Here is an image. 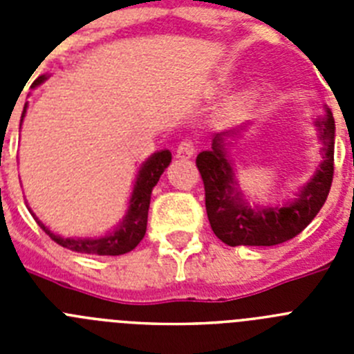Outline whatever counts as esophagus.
I'll return each instance as SVG.
<instances>
[{
	"instance_id": "34e87169",
	"label": "esophagus",
	"mask_w": 354,
	"mask_h": 354,
	"mask_svg": "<svg viewBox=\"0 0 354 354\" xmlns=\"http://www.w3.org/2000/svg\"><path fill=\"white\" fill-rule=\"evenodd\" d=\"M195 145H193V142H189V140H186V142H180L179 147H177V150H175V156L179 159H192L193 156H195Z\"/></svg>"
}]
</instances>
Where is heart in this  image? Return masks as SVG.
I'll return each mask as SVG.
<instances>
[{"mask_svg": "<svg viewBox=\"0 0 354 354\" xmlns=\"http://www.w3.org/2000/svg\"><path fill=\"white\" fill-rule=\"evenodd\" d=\"M252 99H253V90L245 88V90H241V92L234 93V95L230 97L228 106H230V109H239V108H243V106L248 104Z\"/></svg>", "mask_w": 354, "mask_h": 354, "instance_id": "obj_1", "label": "heart"}]
</instances>
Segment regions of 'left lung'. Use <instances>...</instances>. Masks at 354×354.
<instances>
[{"label":"left lung","mask_w":354,"mask_h":354,"mask_svg":"<svg viewBox=\"0 0 354 354\" xmlns=\"http://www.w3.org/2000/svg\"><path fill=\"white\" fill-rule=\"evenodd\" d=\"M314 120L323 143L321 161L314 175L303 184L294 198L282 205L250 204L236 177L234 142L248 126H237L212 136L211 149L196 156L205 187V209L212 232L228 246H274L298 236L324 205L333 180L335 120L326 104Z\"/></svg>","instance_id":"obj_1"}]
</instances>
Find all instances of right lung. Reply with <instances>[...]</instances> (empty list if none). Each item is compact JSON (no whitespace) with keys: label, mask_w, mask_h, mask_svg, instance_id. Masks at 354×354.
<instances>
[{"label":"right lung","mask_w":354,"mask_h":354,"mask_svg":"<svg viewBox=\"0 0 354 354\" xmlns=\"http://www.w3.org/2000/svg\"><path fill=\"white\" fill-rule=\"evenodd\" d=\"M48 74L37 77L33 83V88L42 84L48 80ZM28 104H24L23 117H21V124H23L24 117H26ZM171 162V152L170 150H158L150 156L147 161H143L138 168L136 179H134L133 193L127 202V211L118 221L117 227L113 230H108L102 236L97 237H65L60 234L53 232L51 228L46 227L42 221L35 216V212L31 211L35 221L44 232L48 234L55 243H58L64 248L72 250L77 253H88V255H124V253L131 252L138 246L140 241L143 239L147 230V218H149V205H150V195L152 189L158 184L159 177L162 171L167 170L168 165Z\"/></svg>","instance_id":"obj_1"}]
</instances>
